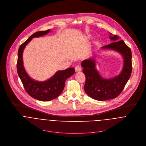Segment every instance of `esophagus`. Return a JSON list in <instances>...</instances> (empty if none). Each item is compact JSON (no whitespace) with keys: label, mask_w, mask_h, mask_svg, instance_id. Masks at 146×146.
<instances>
[{"label":"esophagus","mask_w":146,"mask_h":146,"mask_svg":"<svg viewBox=\"0 0 146 146\" xmlns=\"http://www.w3.org/2000/svg\"><path fill=\"white\" fill-rule=\"evenodd\" d=\"M75 71H76V72H79V71H81V70H82V68H81L80 66H79V65H78V66H76L75 67Z\"/></svg>","instance_id":"34e87169"}]
</instances>
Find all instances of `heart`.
I'll list each match as a JSON object with an SVG mask.
<instances>
[{
	"label": "heart",
	"instance_id": "obj_1",
	"mask_svg": "<svg viewBox=\"0 0 146 146\" xmlns=\"http://www.w3.org/2000/svg\"><path fill=\"white\" fill-rule=\"evenodd\" d=\"M88 38H89V36H88V37H87V39H88Z\"/></svg>",
	"mask_w": 146,
	"mask_h": 146
}]
</instances>
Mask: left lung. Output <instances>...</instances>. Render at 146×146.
<instances>
[{"label": "left lung", "mask_w": 146, "mask_h": 146, "mask_svg": "<svg viewBox=\"0 0 146 146\" xmlns=\"http://www.w3.org/2000/svg\"><path fill=\"white\" fill-rule=\"evenodd\" d=\"M110 39L114 42L102 46V49H112L123 56L124 66L118 76L108 79L103 78L96 68L94 58L85 60L82 63L86 79L84 90L89 97L97 101H102L116 98L124 89L132 71L131 52L130 48L123 40H119V36L111 35Z\"/></svg>", "instance_id": "left-lung-1"}]
</instances>
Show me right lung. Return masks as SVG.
<instances>
[{"instance_id":"add662e5","label":"right lung","mask_w":146,"mask_h":146,"mask_svg":"<svg viewBox=\"0 0 146 146\" xmlns=\"http://www.w3.org/2000/svg\"><path fill=\"white\" fill-rule=\"evenodd\" d=\"M49 32L50 30H48L34 33L21 44L18 51L17 70L23 87L31 97L41 101H49L58 97L62 92L66 80L75 72V69L72 67L58 71L51 78L42 82L32 79L26 73L22 60V53L25 47L33 38L42 36Z\"/></svg>"}]
</instances>
